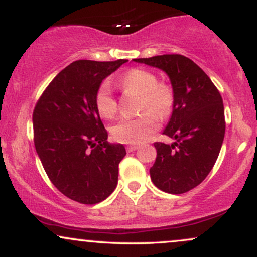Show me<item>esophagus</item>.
Segmentation results:
<instances>
[{
	"mask_svg": "<svg viewBox=\"0 0 257 257\" xmlns=\"http://www.w3.org/2000/svg\"><path fill=\"white\" fill-rule=\"evenodd\" d=\"M139 146L138 145H131V146H126V151L128 152H133L135 151V150H138Z\"/></svg>",
	"mask_w": 257,
	"mask_h": 257,
	"instance_id": "esophagus-1",
	"label": "esophagus"
}]
</instances>
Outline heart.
I'll return each instance as SVG.
<instances>
[{"label":"heart","instance_id":"obj_1","mask_svg":"<svg viewBox=\"0 0 257 257\" xmlns=\"http://www.w3.org/2000/svg\"><path fill=\"white\" fill-rule=\"evenodd\" d=\"M119 87L124 93L140 95L139 110L145 112L134 118H122L111 126L112 138L123 144H140L157 129L156 116L164 117L174 105V90L166 82H158L155 73L144 69H133L123 76ZM96 110L105 118L117 112V100L107 82H102L95 93Z\"/></svg>","mask_w":257,"mask_h":257}]
</instances>
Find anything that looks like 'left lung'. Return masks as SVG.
<instances>
[{"label":"left lung","mask_w":257,"mask_h":257,"mask_svg":"<svg viewBox=\"0 0 257 257\" xmlns=\"http://www.w3.org/2000/svg\"><path fill=\"white\" fill-rule=\"evenodd\" d=\"M169 76L174 90L173 114L164 135L155 143L157 157L150 169L152 182L167 193L181 194L197 187L213 169L225 138V110L219 89L194 61L181 54L134 59Z\"/></svg>","instance_id":"1"}]
</instances>
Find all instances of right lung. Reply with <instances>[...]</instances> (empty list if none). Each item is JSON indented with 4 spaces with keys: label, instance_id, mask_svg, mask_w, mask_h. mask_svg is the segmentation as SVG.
I'll return each mask as SVG.
<instances>
[{
    "label": "right lung",
    "instance_id": "obj_1",
    "mask_svg": "<svg viewBox=\"0 0 257 257\" xmlns=\"http://www.w3.org/2000/svg\"><path fill=\"white\" fill-rule=\"evenodd\" d=\"M126 61H73L47 85L34 108V143L44 172L64 196L81 204L102 202L118 181L125 149L106 141L95 93Z\"/></svg>",
    "mask_w": 257,
    "mask_h": 257
}]
</instances>
